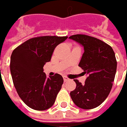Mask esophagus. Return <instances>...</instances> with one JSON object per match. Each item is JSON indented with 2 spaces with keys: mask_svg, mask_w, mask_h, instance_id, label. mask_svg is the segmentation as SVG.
<instances>
[{
  "mask_svg": "<svg viewBox=\"0 0 127 127\" xmlns=\"http://www.w3.org/2000/svg\"><path fill=\"white\" fill-rule=\"evenodd\" d=\"M64 82H68V80H69V78L64 76Z\"/></svg>",
  "mask_w": 127,
  "mask_h": 127,
  "instance_id": "1",
  "label": "esophagus"
}]
</instances>
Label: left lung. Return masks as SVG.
Instances as JSON below:
<instances>
[{
  "mask_svg": "<svg viewBox=\"0 0 127 127\" xmlns=\"http://www.w3.org/2000/svg\"><path fill=\"white\" fill-rule=\"evenodd\" d=\"M69 38L83 45L79 66L87 74L84 85L74 79L77 87L70 93L71 97L82 109L95 108L106 99L113 86L117 66L114 51L105 42L89 35L74 34Z\"/></svg>",
  "mask_w": 127,
  "mask_h": 127,
  "instance_id": "8db88e82",
  "label": "left lung"
}]
</instances>
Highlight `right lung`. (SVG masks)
Returning a JSON list of instances; mask_svg holds the SVG:
<instances>
[{
  "label": "right lung",
  "mask_w": 127,
  "mask_h": 127,
  "mask_svg": "<svg viewBox=\"0 0 127 127\" xmlns=\"http://www.w3.org/2000/svg\"><path fill=\"white\" fill-rule=\"evenodd\" d=\"M66 37L40 36L29 39L12 52L10 70L14 87L23 102L34 110L44 111L54 104L64 83L59 74L46 77L43 66L56 47Z\"/></svg>",
  "instance_id": "1"
}]
</instances>
